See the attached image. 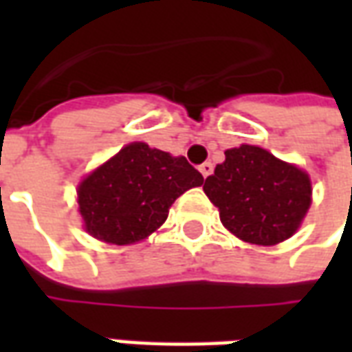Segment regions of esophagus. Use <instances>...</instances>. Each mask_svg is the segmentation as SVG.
Wrapping results in <instances>:
<instances>
[{
	"mask_svg": "<svg viewBox=\"0 0 352 352\" xmlns=\"http://www.w3.org/2000/svg\"><path fill=\"white\" fill-rule=\"evenodd\" d=\"M199 171H201V175L207 179L209 175H213V164H211V162H206V164H201V166H199Z\"/></svg>",
	"mask_w": 352,
	"mask_h": 352,
	"instance_id": "34e87169",
	"label": "esophagus"
}]
</instances>
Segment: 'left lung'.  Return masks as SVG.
Here are the masks:
<instances>
[{"label":"left lung","instance_id":"8db88e82","mask_svg":"<svg viewBox=\"0 0 352 352\" xmlns=\"http://www.w3.org/2000/svg\"><path fill=\"white\" fill-rule=\"evenodd\" d=\"M204 183L226 228L254 245H275L294 234L311 206L307 173L264 148L241 145Z\"/></svg>","mask_w":352,"mask_h":352}]
</instances>
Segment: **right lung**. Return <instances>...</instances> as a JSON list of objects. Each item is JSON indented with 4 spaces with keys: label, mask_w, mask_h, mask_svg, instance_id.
Here are the masks:
<instances>
[{
    "label": "right lung",
    "mask_w": 352,
    "mask_h": 352,
    "mask_svg": "<svg viewBox=\"0 0 352 352\" xmlns=\"http://www.w3.org/2000/svg\"><path fill=\"white\" fill-rule=\"evenodd\" d=\"M199 184L204 177L184 156L131 143L80 183L79 209L88 234L130 245L162 226L171 204Z\"/></svg>",
    "instance_id": "obj_1"
}]
</instances>
